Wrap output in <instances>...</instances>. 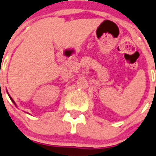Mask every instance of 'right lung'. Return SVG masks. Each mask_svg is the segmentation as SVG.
<instances>
[{
    "label": "right lung",
    "instance_id": "add662e5",
    "mask_svg": "<svg viewBox=\"0 0 156 156\" xmlns=\"http://www.w3.org/2000/svg\"><path fill=\"white\" fill-rule=\"evenodd\" d=\"M9 98H10V99H11L12 101V102L14 103V105H16V103H15V101H13V99H12V98L11 97H10V96H9Z\"/></svg>",
    "mask_w": 156,
    "mask_h": 156
}]
</instances>
